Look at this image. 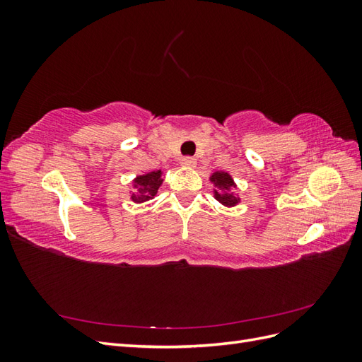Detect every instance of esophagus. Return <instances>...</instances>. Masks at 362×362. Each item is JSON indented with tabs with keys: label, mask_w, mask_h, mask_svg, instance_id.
<instances>
[{
	"label": "esophagus",
	"mask_w": 362,
	"mask_h": 362,
	"mask_svg": "<svg viewBox=\"0 0 362 362\" xmlns=\"http://www.w3.org/2000/svg\"><path fill=\"white\" fill-rule=\"evenodd\" d=\"M181 166L192 169V168H194V166H196V160H194L193 157H185V158H182V160H181Z\"/></svg>",
	"instance_id": "esophagus-1"
}]
</instances>
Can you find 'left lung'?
<instances>
[{
    "mask_svg": "<svg viewBox=\"0 0 362 362\" xmlns=\"http://www.w3.org/2000/svg\"><path fill=\"white\" fill-rule=\"evenodd\" d=\"M210 181L213 182V196L214 199L221 202L223 206H235L242 199L235 193L237 184L234 178L225 170H216L210 175Z\"/></svg>",
    "mask_w": 362,
    "mask_h": 362,
    "instance_id": "1",
    "label": "left lung"
}]
</instances>
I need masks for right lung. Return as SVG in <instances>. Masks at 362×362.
I'll return each instance as SVG.
<instances>
[{
	"label": "right lung",
	"mask_w": 362,
	"mask_h": 362,
	"mask_svg": "<svg viewBox=\"0 0 362 362\" xmlns=\"http://www.w3.org/2000/svg\"><path fill=\"white\" fill-rule=\"evenodd\" d=\"M163 170H151L146 173L137 175L133 180V189L129 192V199L134 204H144L151 199H154L158 189L163 184Z\"/></svg>",
	"instance_id": "obj_1"
}]
</instances>
